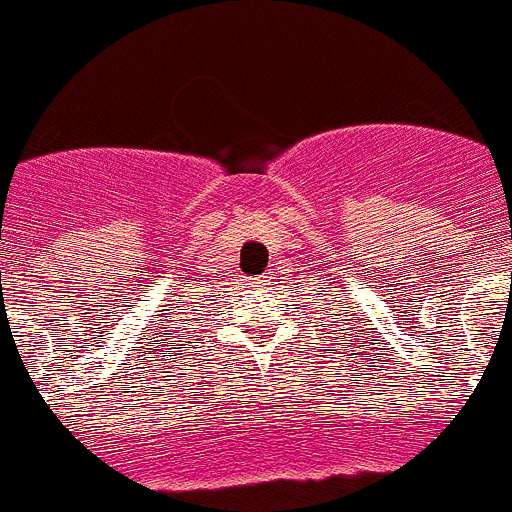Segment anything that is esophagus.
Segmentation results:
<instances>
[{"label": "esophagus", "instance_id": "1", "mask_svg": "<svg viewBox=\"0 0 512 512\" xmlns=\"http://www.w3.org/2000/svg\"><path fill=\"white\" fill-rule=\"evenodd\" d=\"M251 284H253V287H256V289H271V284H274V276L264 274V276H259V279H253Z\"/></svg>", "mask_w": 512, "mask_h": 512}]
</instances>
